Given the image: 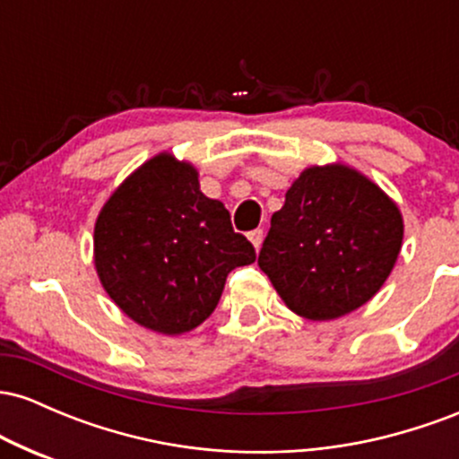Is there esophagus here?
<instances>
[{
	"label": "esophagus",
	"instance_id": "esophagus-1",
	"mask_svg": "<svg viewBox=\"0 0 459 459\" xmlns=\"http://www.w3.org/2000/svg\"><path fill=\"white\" fill-rule=\"evenodd\" d=\"M247 239H250V244L255 246L256 250H259L261 244H263V229H256V230H252V233L247 235Z\"/></svg>",
	"mask_w": 459,
	"mask_h": 459
}]
</instances>
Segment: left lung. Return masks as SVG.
<instances>
[{"mask_svg": "<svg viewBox=\"0 0 459 459\" xmlns=\"http://www.w3.org/2000/svg\"><path fill=\"white\" fill-rule=\"evenodd\" d=\"M402 241V212L380 186L345 163L310 166L272 215L259 267L293 313L330 321L380 291Z\"/></svg>", "mask_w": 459, "mask_h": 459, "instance_id": "obj_1", "label": "left lung"}]
</instances>
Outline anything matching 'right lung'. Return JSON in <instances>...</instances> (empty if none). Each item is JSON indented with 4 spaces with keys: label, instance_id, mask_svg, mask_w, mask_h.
<instances>
[{
    "label": "right lung",
    "instance_id": "right-lung-1",
    "mask_svg": "<svg viewBox=\"0 0 459 459\" xmlns=\"http://www.w3.org/2000/svg\"><path fill=\"white\" fill-rule=\"evenodd\" d=\"M198 170L160 152L114 189L94 224V267L114 304L160 334L198 328L218 307L226 276L255 263Z\"/></svg>",
    "mask_w": 459,
    "mask_h": 459
}]
</instances>
